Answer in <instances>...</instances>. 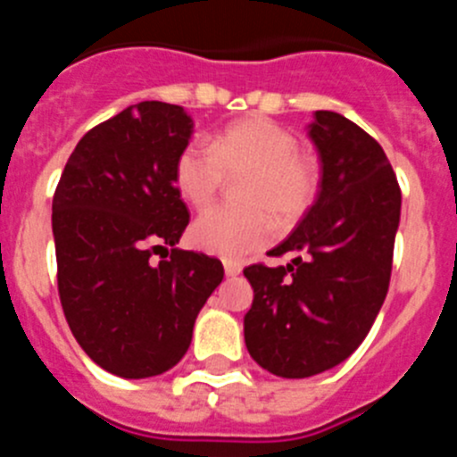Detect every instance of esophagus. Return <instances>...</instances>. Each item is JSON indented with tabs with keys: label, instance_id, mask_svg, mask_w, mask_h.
<instances>
[{
	"label": "esophagus",
	"instance_id": "1",
	"mask_svg": "<svg viewBox=\"0 0 457 457\" xmlns=\"http://www.w3.org/2000/svg\"><path fill=\"white\" fill-rule=\"evenodd\" d=\"M224 272L226 277H237L242 272V265L236 261H224Z\"/></svg>",
	"mask_w": 457,
	"mask_h": 457
}]
</instances>
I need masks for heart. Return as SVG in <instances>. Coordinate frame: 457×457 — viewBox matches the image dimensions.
<instances>
[{"mask_svg":"<svg viewBox=\"0 0 457 457\" xmlns=\"http://www.w3.org/2000/svg\"><path fill=\"white\" fill-rule=\"evenodd\" d=\"M297 137L265 116H249L217 130L208 146L192 141L176 157L173 183L194 208L215 201L224 176L247 171L237 196L245 208H212L194 221V247L240 261L265 247L278 224H293L318 196L316 162L302 155Z\"/></svg>","mask_w":457,"mask_h":457,"instance_id":"obj_1","label":"heart"}]
</instances>
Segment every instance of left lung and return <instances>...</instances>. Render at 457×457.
<instances>
[{
	"mask_svg": "<svg viewBox=\"0 0 457 457\" xmlns=\"http://www.w3.org/2000/svg\"><path fill=\"white\" fill-rule=\"evenodd\" d=\"M309 137L320 155V189L274 256L249 265L253 288L245 343L278 378L334 369L361 345L389 290L401 187L378 141L337 112H316Z\"/></svg>",
	"mask_w": 457,
	"mask_h": 457,
	"instance_id": "left-lung-1",
	"label": "left lung"
}]
</instances>
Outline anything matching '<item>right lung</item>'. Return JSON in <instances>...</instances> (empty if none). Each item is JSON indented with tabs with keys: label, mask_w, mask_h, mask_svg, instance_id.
I'll return each instance as SVG.
<instances>
[{
	"label": "right lung",
	"mask_w": 457,
	"mask_h": 457,
	"mask_svg": "<svg viewBox=\"0 0 457 457\" xmlns=\"http://www.w3.org/2000/svg\"><path fill=\"white\" fill-rule=\"evenodd\" d=\"M192 128L179 104H130L79 139L52 199L68 327L100 369L125 379L179 364L224 278L221 261L176 249L189 212L173 167ZM164 246L172 256L151 262Z\"/></svg>",
	"instance_id": "obj_1"
}]
</instances>
